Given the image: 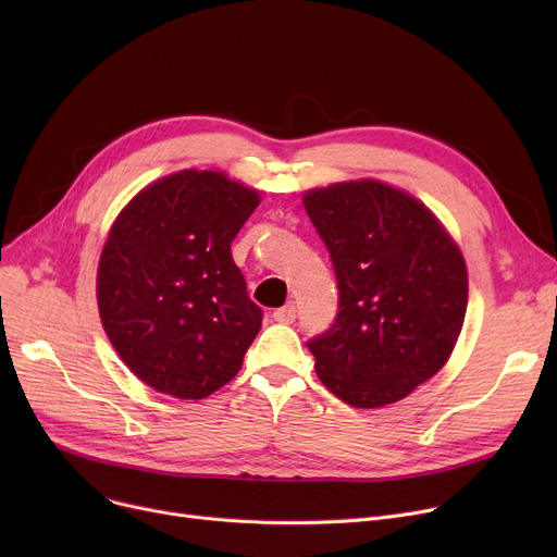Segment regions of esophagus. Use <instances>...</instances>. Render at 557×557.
I'll return each instance as SVG.
<instances>
[{"label":"esophagus","mask_w":557,"mask_h":557,"mask_svg":"<svg viewBox=\"0 0 557 557\" xmlns=\"http://www.w3.org/2000/svg\"><path fill=\"white\" fill-rule=\"evenodd\" d=\"M296 315H298V311H296V305H294V302L284 305V307H280V309L273 311V320H275V323H282V325H290V323H294Z\"/></svg>","instance_id":"esophagus-1"}]
</instances>
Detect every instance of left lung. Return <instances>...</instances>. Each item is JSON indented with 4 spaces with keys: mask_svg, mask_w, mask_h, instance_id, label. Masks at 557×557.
Wrapping results in <instances>:
<instances>
[{
    "mask_svg": "<svg viewBox=\"0 0 557 557\" xmlns=\"http://www.w3.org/2000/svg\"><path fill=\"white\" fill-rule=\"evenodd\" d=\"M305 210L338 286L334 325L307 347L357 408L404 399L451 357L467 309L465 259L420 200L376 181L311 189Z\"/></svg>",
    "mask_w": 557,
    "mask_h": 557,
    "instance_id": "1",
    "label": "left lung"
}]
</instances>
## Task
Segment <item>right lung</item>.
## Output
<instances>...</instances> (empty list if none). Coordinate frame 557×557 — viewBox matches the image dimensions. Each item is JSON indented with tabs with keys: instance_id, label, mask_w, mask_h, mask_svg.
<instances>
[{
	"instance_id": "1",
	"label": "right lung",
	"mask_w": 557,
	"mask_h": 557,
	"mask_svg": "<svg viewBox=\"0 0 557 557\" xmlns=\"http://www.w3.org/2000/svg\"><path fill=\"white\" fill-rule=\"evenodd\" d=\"M259 194L219 171H178L116 216L99 259L103 330L151 388L202 399L242 370L261 309L230 244Z\"/></svg>"
}]
</instances>
